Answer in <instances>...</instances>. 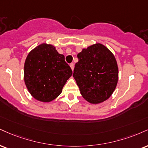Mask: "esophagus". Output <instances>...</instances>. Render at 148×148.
Here are the masks:
<instances>
[{
	"mask_svg": "<svg viewBox=\"0 0 148 148\" xmlns=\"http://www.w3.org/2000/svg\"><path fill=\"white\" fill-rule=\"evenodd\" d=\"M69 66H70L71 69H72V70L73 71L74 70V63H71L70 65H69Z\"/></svg>",
	"mask_w": 148,
	"mask_h": 148,
	"instance_id": "obj_1",
	"label": "esophagus"
}]
</instances>
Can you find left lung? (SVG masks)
Here are the masks:
<instances>
[{"label": "left lung", "instance_id": "8db88e82", "mask_svg": "<svg viewBox=\"0 0 148 148\" xmlns=\"http://www.w3.org/2000/svg\"><path fill=\"white\" fill-rule=\"evenodd\" d=\"M74 76L80 92L87 101L98 104L106 101L114 91L119 79V68L111 51L101 43L83 49Z\"/></svg>", "mask_w": 148, "mask_h": 148}]
</instances>
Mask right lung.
Instances as JSON below:
<instances>
[{"instance_id":"add662e5","label":"right lung","mask_w":148,"mask_h":148,"mask_svg":"<svg viewBox=\"0 0 148 148\" xmlns=\"http://www.w3.org/2000/svg\"><path fill=\"white\" fill-rule=\"evenodd\" d=\"M72 75L65 56L52 45L42 43L28 54L24 65V81L35 99L44 103L60 95L67 80Z\"/></svg>"}]
</instances>
